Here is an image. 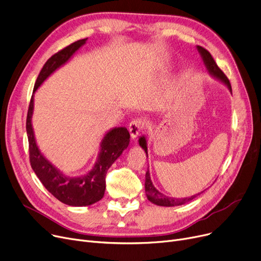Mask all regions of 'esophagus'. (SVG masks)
<instances>
[{"mask_svg": "<svg viewBox=\"0 0 261 261\" xmlns=\"http://www.w3.org/2000/svg\"><path fill=\"white\" fill-rule=\"evenodd\" d=\"M143 128V123L140 119H136V120H133L130 123H129V126H128V130H129V134H130V137L133 139H136L138 137V135L141 133Z\"/></svg>", "mask_w": 261, "mask_h": 261, "instance_id": "34e87169", "label": "esophagus"}]
</instances>
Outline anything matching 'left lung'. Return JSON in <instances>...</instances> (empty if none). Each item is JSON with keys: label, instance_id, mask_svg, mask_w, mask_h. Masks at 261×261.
<instances>
[{"label": "left lung", "instance_id": "8db88e82", "mask_svg": "<svg viewBox=\"0 0 261 261\" xmlns=\"http://www.w3.org/2000/svg\"><path fill=\"white\" fill-rule=\"evenodd\" d=\"M196 48L198 53H200V56L203 60V63L209 73L210 76H213L214 79H216L217 81H219L220 83H222L223 85H225L228 90L231 93V86L230 83L228 81V79L226 77V75L224 73L221 71V69L218 67V65L216 64V61L214 60L212 54H210L207 49H205L204 47L200 46V45H196ZM139 145L143 148L146 157H147V142H146V138L145 136H141L138 140ZM144 187H145V193H146V197L147 200L152 202L155 205L158 206H164V207H173V206H179V205H184L186 203L190 202L191 200H193L194 197H196V195L201 194L202 192L194 194L192 196L189 197H181V198H176V197H171V196H167L166 194L161 193L159 190H157L155 188V186L152 182L151 179V175H150V171L147 170V172L145 173V184H144Z\"/></svg>", "mask_w": 261, "mask_h": 261}]
</instances>
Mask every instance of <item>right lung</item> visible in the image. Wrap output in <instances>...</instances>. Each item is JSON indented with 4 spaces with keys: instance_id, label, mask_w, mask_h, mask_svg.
<instances>
[{
    "instance_id": "1",
    "label": "right lung",
    "mask_w": 261,
    "mask_h": 261,
    "mask_svg": "<svg viewBox=\"0 0 261 261\" xmlns=\"http://www.w3.org/2000/svg\"><path fill=\"white\" fill-rule=\"evenodd\" d=\"M87 39L88 38L73 42L47 59L35 83L27 118L30 160L35 174L40 179L45 189L53 194L58 201L74 207L92 205L104 196L106 173L110 166L122 155L123 151L127 148L130 138L126 127L121 126L109 129L104 135L100 143V152L97 154L94 166L90 171L79 176L65 174L63 171H60L51 161L45 158L37 145L32 124L34 114V93L51 74L68 63L77 49L86 43Z\"/></svg>"
}]
</instances>
